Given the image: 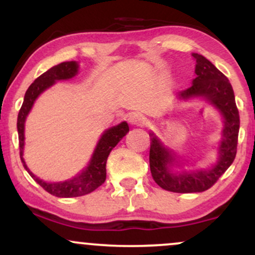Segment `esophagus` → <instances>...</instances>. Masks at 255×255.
<instances>
[{"mask_svg":"<svg viewBox=\"0 0 255 255\" xmlns=\"http://www.w3.org/2000/svg\"><path fill=\"white\" fill-rule=\"evenodd\" d=\"M128 121H129L130 125H134V126H144L146 124V119L137 113L129 114V116H128Z\"/></svg>","mask_w":255,"mask_h":255,"instance_id":"1","label":"esophagus"}]
</instances>
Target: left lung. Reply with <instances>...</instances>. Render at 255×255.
<instances>
[{"label":"left lung","mask_w":255,"mask_h":255,"mask_svg":"<svg viewBox=\"0 0 255 255\" xmlns=\"http://www.w3.org/2000/svg\"><path fill=\"white\" fill-rule=\"evenodd\" d=\"M197 61L193 85L178 95V98L203 97L215 105L224 116L223 140L219 147L217 164L209 170L182 171L172 174L169 169L175 162L171 152L162 145L153 133L150 134V169L159 187L174 193H199L207 191L233 164L238 151L240 115L233 87L228 78L203 55L192 54Z\"/></svg>","instance_id":"left-lung-1"}]
</instances>
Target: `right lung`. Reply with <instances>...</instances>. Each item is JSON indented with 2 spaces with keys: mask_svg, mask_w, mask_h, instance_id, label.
I'll return each mask as SVG.
<instances>
[{
  "mask_svg": "<svg viewBox=\"0 0 255 255\" xmlns=\"http://www.w3.org/2000/svg\"><path fill=\"white\" fill-rule=\"evenodd\" d=\"M78 68L79 66L75 61H69V62H62L57 64V66L51 67L49 71L43 73L40 77H38L31 84V86L26 91L24 103H22L21 108H20L19 115H17L16 126L17 134H19V147L21 163L24 164L26 170L28 171V174L31 175V177L40 187H43V189H45L51 195H55V197L58 198L81 197V195L89 194V193L97 189L99 186H102L104 183L105 178H107V169H105V166H107L108 156H109L111 150L118 145L120 140L129 131V127H128L127 122H122V124L105 130L97 144V147H96L95 153H93L89 166L83 172H80L74 178H72V180L64 181V182L48 183L45 181L36 177L28 170V168L25 164L24 158H22V153H24V129L26 116L30 113L36 98L44 90L50 87L55 81L73 78L78 73Z\"/></svg>",
  "mask_w": 255,
  "mask_h": 255,
  "instance_id": "1",
  "label": "right lung"
}]
</instances>
